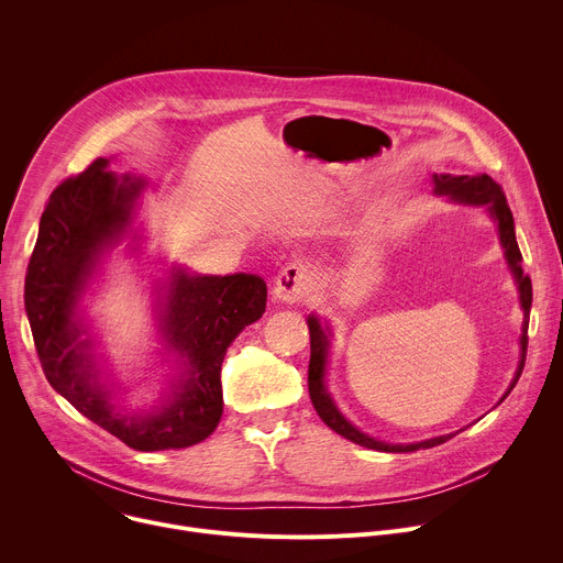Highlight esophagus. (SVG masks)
<instances>
[{
	"label": "esophagus",
	"mask_w": 563,
	"mask_h": 563,
	"mask_svg": "<svg viewBox=\"0 0 563 563\" xmlns=\"http://www.w3.org/2000/svg\"><path fill=\"white\" fill-rule=\"evenodd\" d=\"M309 285H311L309 269L305 265L291 263L283 267L274 280V298L285 305H296L302 300Z\"/></svg>",
	"instance_id": "esophagus-1"
}]
</instances>
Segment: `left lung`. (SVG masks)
<instances>
[{
  "label": "left lung",
  "mask_w": 563,
  "mask_h": 563,
  "mask_svg": "<svg viewBox=\"0 0 563 563\" xmlns=\"http://www.w3.org/2000/svg\"><path fill=\"white\" fill-rule=\"evenodd\" d=\"M432 194L434 196H445L450 202L454 205H472V207H486L488 216L495 220L497 231H499V243L508 263V269L515 278L517 291H519V302L523 309V323H521V336H519V361H517V369L515 376L508 385V389L504 391V396L499 398V404H504V398L512 391V387L517 385L521 372H523V363H526V347H528V316H530V305H532V285H530V276L523 272L521 267V252L517 245L515 238V218L512 211L506 202V196L501 191V187L486 174L478 176H452V174H434L432 176ZM307 328H309V345H311V356H309V396L313 410L318 412V417L323 419V423L328 428H332L336 434L350 439L356 445L369 448V450H378V452H417V450H428L434 445L445 443L448 439L456 437L459 432H463L465 428L450 432V434H441V437H432L419 443H385L378 441L365 432H361L352 421L345 419V415L339 410V406L334 404V398L328 389V361H330V350H332V328L328 320H320L316 313L307 316Z\"/></svg>",
  "instance_id": "left-lung-1"
}]
</instances>
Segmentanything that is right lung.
Here are the masks:
<instances>
[{"label":"right lung","instance_id":"obj_1","mask_svg":"<svg viewBox=\"0 0 563 563\" xmlns=\"http://www.w3.org/2000/svg\"><path fill=\"white\" fill-rule=\"evenodd\" d=\"M98 157L48 198L29 263L24 305L51 387L137 452L178 450L205 441L222 417L220 369L229 345L265 313L267 285L256 274L202 276L172 265L153 283V320L172 372L148 410L122 408L82 300L122 240L142 254L133 227L144 178L109 172Z\"/></svg>","mask_w":563,"mask_h":563}]
</instances>
